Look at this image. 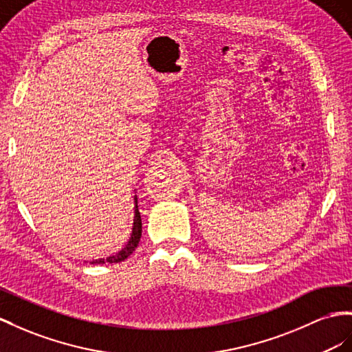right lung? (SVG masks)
Masks as SVG:
<instances>
[{
	"label": "right lung",
	"mask_w": 352,
	"mask_h": 352,
	"mask_svg": "<svg viewBox=\"0 0 352 352\" xmlns=\"http://www.w3.org/2000/svg\"><path fill=\"white\" fill-rule=\"evenodd\" d=\"M141 233H142V223H141V215L138 211V197L137 195L133 196V223H132V232L129 235V239L124 242V244L117 248L116 251H113L111 254H108L107 257L102 258H94L90 265H104V263H119L123 262L124 258H128L135 248L138 247V242L141 238Z\"/></svg>",
	"instance_id": "right-lung-1"
}]
</instances>
